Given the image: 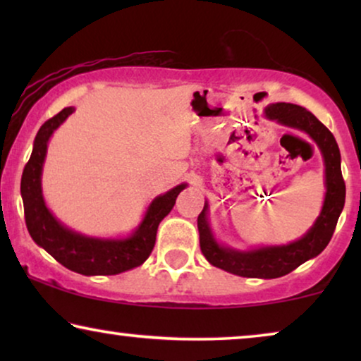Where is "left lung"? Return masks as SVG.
<instances>
[{"mask_svg":"<svg viewBox=\"0 0 361 361\" xmlns=\"http://www.w3.org/2000/svg\"><path fill=\"white\" fill-rule=\"evenodd\" d=\"M268 120L309 135L322 154L325 166V197L314 225L299 240L288 245H268L251 250H235L216 241L209 221V204L197 219L200 250L210 264L243 278L274 279L289 274L298 266L322 253L332 238L345 205V182L340 167V149L332 133L312 113L293 103H271L264 108Z\"/></svg>","mask_w":361,"mask_h":361,"instance_id":"1","label":"left lung"}]
</instances>
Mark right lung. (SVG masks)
Returning <instances> with one entry per match:
<instances>
[{
    "label": "right lung",
    "instance_id": "right-lung-1",
    "mask_svg": "<svg viewBox=\"0 0 361 361\" xmlns=\"http://www.w3.org/2000/svg\"><path fill=\"white\" fill-rule=\"evenodd\" d=\"M75 111L63 108L41 126L34 140L32 152L21 177L24 216L31 238L67 269L83 276H111L141 266L149 258L156 243L157 226L176 204L177 195L187 184H179L166 194L157 195L147 207L141 224L125 238L87 236L61 224L47 209L42 195V167L47 145L54 131Z\"/></svg>",
    "mask_w": 361,
    "mask_h": 361
}]
</instances>
